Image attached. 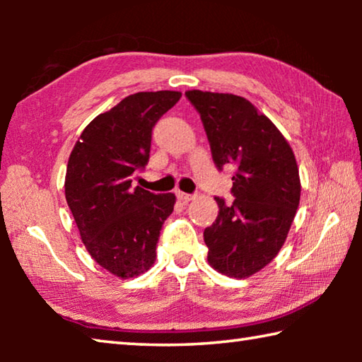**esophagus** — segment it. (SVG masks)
<instances>
[{
    "label": "esophagus",
    "mask_w": 362,
    "mask_h": 362,
    "mask_svg": "<svg viewBox=\"0 0 362 362\" xmlns=\"http://www.w3.org/2000/svg\"><path fill=\"white\" fill-rule=\"evenodd\" d=\"M177 198H179L182 203H188V201H192L194 196L188 194V193H183V192H177Z\"/></svg>",
    "instance_id": "obj_1"
}]
</instances>
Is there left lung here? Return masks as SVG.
<instances>
[{"mask_svg":"<svg viewBox=\"0 0 362 362\" xmlns=\"http://www.w3.org/2000/svg\"><path fill=\"white\" fill-rule=\"evenodd\" d=\"M185 95L201 116L216 166L236 169L235 201L216 198L218 216L204 230L207 262L225 276L249 278L278 255L296 217L302 192L296 156L244 97L196 89Z\"/></svg>","mask_w":362,"mask_h":362,"instance_id":"8db88e82","label":"left lung"}]
</instances>
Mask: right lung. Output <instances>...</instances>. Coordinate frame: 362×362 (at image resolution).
Segmentation results:
<instances>
[{"label": "right lung", "instance_id": "1", "mask_svg": "<svg viewBox=\"0 0 362 362\" xmlns=\"http://www.w3.org/2000/svg\"><path fill=\"white\" fill-rule=\"evenodd\" d=\"M182 93L127 95L86 126L71 150L65 198L90 257L115 276L134 278L156 260L159 231L175 194L132 188L150 158L151 131Z\"/></svg>", "mask_w": 362, "mask_h": 362}]
</instances>
